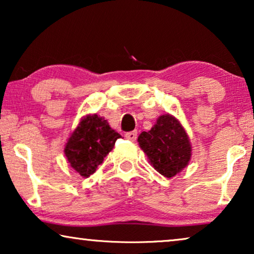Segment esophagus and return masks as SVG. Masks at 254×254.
I'll use <instances>...</instances> for the list:
<instances>
[{
  "mask_svg": "<svg viewBox=\"0 0 254 254\" xmlns=\"http://www.w3.org/2000/svg\"><path fill=\"white\" fill-rule=\"evenodd\" d=\"M125 136H126L127 140L135 141V140H136V137H137V131H136V130L128 131V133H126V135H125Z\"/></svg>",
  "mask_w": 254,
  "mask_h": 254,
  "instance_id": "34e87169",
  "label": "esophagus"
}]
</instances>
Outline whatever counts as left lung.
Masks as SVG:
<instances>
[{"instance_id": "left-lung-1", "label": "left lung", "mask_w": 254, "mask_h": 254, "mask_svg": "<svg viewBox=\"0 0 254 254\" xmlns=\"http://www.w3.org/2000/svg\"><path fill=\"white\" fill-rule=\"evenodd\" d=\"M137 142L152 168L166 178L182 172L192 157V144L185 128L169 113L159 116L150 130L142 131Z\"/></svg>"}]
</instances>
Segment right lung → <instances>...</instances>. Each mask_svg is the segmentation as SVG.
Wrapping results in <instances>:
<instances>
[{"mask_svg":"<svg viewBox=\"0 0 254 254\" xmlns=\"http://www.w3.org/2000/svg\"><path fill=\"white\" fill-rule=\"evenodd\" d=\"M121 135L97 114H86L69 136L64 147L65 158L72 169L88 178L102 164Z\"/></svg>","mask_w":254,"mask_h":254,"instance_id":"add662e5","label":"right lung"}]
</instances>
